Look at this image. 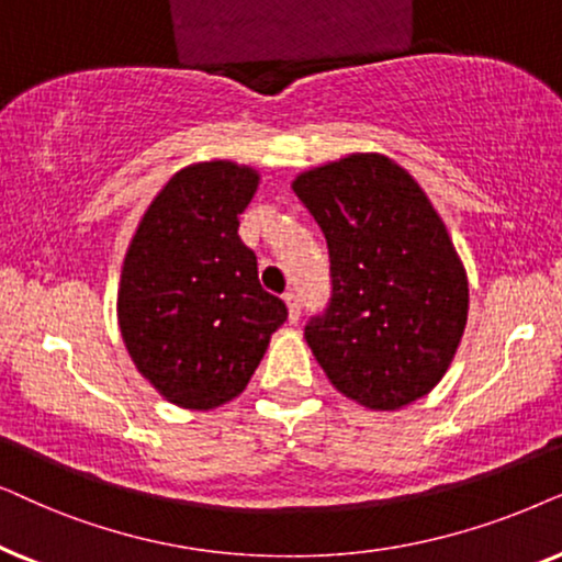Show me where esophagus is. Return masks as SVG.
<instances>
[{
  "instance_id": "1",
  "label": "esophagus",
  "mask_w": 562,
  "mask_h": 562,
  "mask_svg": "<svg viewBox=\"0 0 562 562\" xmlns=\"http://www.w3.org/2000/svg\"><path fill=\"white\" fill-rule=\"evenodd\" d=\"M285 305H288V318H290V324H295V321L301 318V297H297L295 293H288V295H285Z\"/></svg>"
}]
</instances>
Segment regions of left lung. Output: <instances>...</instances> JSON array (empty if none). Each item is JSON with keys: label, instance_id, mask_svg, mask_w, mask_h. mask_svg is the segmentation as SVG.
<instances>
[{"label": "left lung", "instance_id": "1", "mask_svg": "<svg viewBox=\"0 0 562 562\" xmlns=\"http://www.w3.org/2000/svg\"><path fill=\"white\" fill-rule=\"evenodd\" d=\"M324 231L331 303L305 341L344 398L401 411L450 370L468 324V272L422 184L383 154H349L293 179Z\"/></svg>", "mask_w": 562, "mask_h": 562}]
</instances>
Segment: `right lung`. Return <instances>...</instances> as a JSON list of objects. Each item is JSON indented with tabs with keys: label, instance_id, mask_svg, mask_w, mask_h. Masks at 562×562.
Instances as JSON below:
<instances>
[{
	"label": "right lung",
	"instance_id": "1",
	"mask_svg": "<svg viewBox=\"0 0 562 562\" xmlns=\"http://www.w3.org/2000/svg\"><path fill=\"white\" fill-rule=\"evenodd\" d=\"M261 175L228 159L171 175L140 215L117 282L125 349L154 391L187 411H211L249 385L280 297L261 290L257 257L238 238Z\"/></svg>",
	"mask_w": 562,
	"mask_h": 562
}]
</instances>
